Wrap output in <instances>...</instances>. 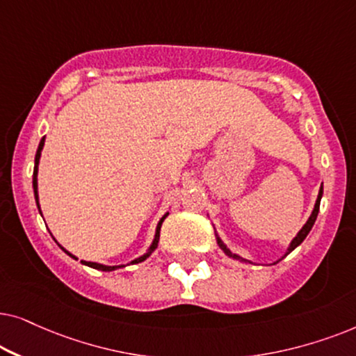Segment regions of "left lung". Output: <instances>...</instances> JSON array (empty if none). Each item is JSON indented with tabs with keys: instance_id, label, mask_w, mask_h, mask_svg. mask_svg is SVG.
<instances>
[{
	"instance_id": "obj_1",
	"label": "left lung",
	"mask_w": 356,
	"mask_h": 356,
	"mask_svg": "<svg viewBox=\"0 0 356 356\" xmlns=\"http://www.w3.org/2000/svg\"><path fill=\"white\" fill-rule=\"evenodd\" d=\"M321 198H322V186H321V188H319V195H317V200H316L314 210H312V213H311V216H309V220H307V221H306V225L301 227V229H300V233H298V234L295 236V238H293V241H291V243H290V245H288L286 252H285V255H283V257H286V255H288V254H290V252H291V250H295V249L298 248V245H300V244L302 243V241H305V239H306V236H307V234H309V231L312 229V226H314V222H316L317 213H319V205H321ZM216 241H218V245H220V248H221V250H222V252H225V254L227 255V257H231V259H234V260H239V262H245V264H252V262H250V260H245V259H243V257H241V255H238V254H233V252H231V250L226 248V244H225V243H222V241H221L220 238H218V236H216ZM283 257H282V259H283ZM282 259H280V260H282Z\"/></svg>"
}]
</instances>
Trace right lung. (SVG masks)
<instances>
[{"instance_id":"add662e5","label":"right lung","mask_w":356,"mask_h":356,"mask_svg":"<svg viewBox=\"0 0 356 356\" xmlns=\"http://www.w3.org/2000/svg\"><path fill=\"white\" fill-rule=\"evenodd\" d=\"M44 143H45V136L44 138L40 140V143H39V148H37V153H35V165H34V175H32V187H34V195H35V203H37V208H39V211H40V205H39V192H37V172H39V161H40V154H42V149H44ZM42 213V211H40ZM169 213H165V215L161 218L159 220V222H158V226H156V234H154V239H153V243H151V245H149V249L146 250V254H143L141 255V257H138V259H135V260H131L130 264H140V262H143V260H146L149 257L151 254H153V250L158 248V243H159V231H161V225H163V221L165 220V216H168ZM60 245V244H58ZM61 248V245H60ZM63 249V248H61ZM65 250V249H63ZM66 254L70 255V257H73L74 260H78L74 257L73 254H70L68 250H65ZM81 264H84V265H88V267H91V268H96V270H102V272H112V270H117V268H122V267H125V265H102V264H97V262H86V260H81Z\"/></svg>"}]
</instances>
